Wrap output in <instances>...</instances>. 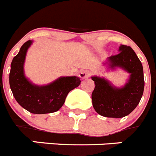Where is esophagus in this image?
<instances>
[{
    "label": "esophagus",
    "instance_id": "esophagus-1",
    "mask_svg": "<svg viewBox=\"0 0 156 156\" xmlns=\"http://www.w3.org/2000/svg\"><path fill=\"white\" fill-rule=\"evenodd\" d=\"M90 76V71L88 70H82L79 73V76L80 77L81 79H87V78H88L89 76Z\"/></svg>",
    "mask_w": 156,
    "mask_h": 156
}]
</instances>
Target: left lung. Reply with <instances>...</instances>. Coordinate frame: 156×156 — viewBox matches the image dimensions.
Returning a JSON list of instances; mask_svg holds the SVG:
<instances>
[{
  "instance_id": "8db88e82",
  "label": "left lung",
  "mask_w": 156,
  "mask_h": 156,
  "mask_svg": "<svg viewBox=\"0 0 156 156\" xmlns=\"http://www.w3.org/2000/svg\"><path fill=\"white\" fill-rule=\"evenodd\" d=\"M117 54L108 57L103 64L109 69L121 68L130 74L124 86L116 87L104 77L93 76L95 88L92 93L94 109L109 118H122L131 113L140 102L144 91L143 67L130 47L119 46Z\"/></svg>"
}]
</instances>
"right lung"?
<instances>
[{
	"instance_id": "add662e5",
	"label": "right lung",
	"mask_w": 156,
	"mask_h": 156,
	"mask_svg": "<svg viewBox=\"0 0 156 156\" xmlns=\"http://www.w3.org/2000/svg\"><path fill=\"white\" fill-rule=\"evenodd\" d=\"M33 41L23 44L10 65L9 83L16 101L31 113L46 114L58 111L63 105L66 96L80 84L78 76H61L50 83L36 85L24 74L25 58Z\"/></svg>"
}]
</instances>
